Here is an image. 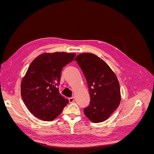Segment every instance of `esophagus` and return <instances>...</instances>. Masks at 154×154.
<instances>
[{
	"label": "esophagus",
	"instance_id": "1",
	"mask_svg": "<svg viewBox=\"0 0 154 154\" xmlns=\"http://www.w3.org/2000/svg\"><path fill=\"white\" fill-rule=\"evenodd\" d=\"M69 100L70 103H72V102H74V100H75V98H74V97H70Z\"/></svg>",
	"mask_w": 154,
	"mask_h": 154
}]
</instances>
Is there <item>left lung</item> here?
<instances>
[{"mask_svg":"<svg viewBox=\"0 0 154 154\" xmlns=\"http://www.w3.org/2000/svg\"><path fill=\"white\" fill-rule=\"evenodd\" d=\"M84 74L91 97L84 108L86 117L93 123L104 122L119 105L120 87L116 74L103 60L91 53L74 59Z\"/></svg>","mask_w":154,"mask_h":154,"instance_id":"1","label":"left lung"}]
</instances>
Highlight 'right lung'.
Masks as SVG:
<instances>
[{
  "label": "right lung",
  "mask_w": 154,
  "mask_h": 154,
  "mask_svg": "<svg viewBox=\"0 0 154 154\" xmlns=\"http://www.w3.org/2000/svg\"><path fill=\"white\" fill-rule=\"evenodd\" d=\"M76 54L45 53L31 62L21 83V96L31 114L51 122L61 114L69 100L62 96L58 85L63 67L73 61Z\"/></svg>",
  "instance_id": "1"
}]
</instances>
